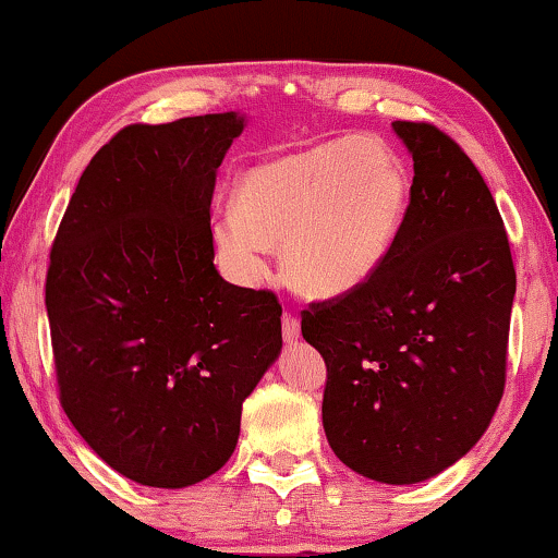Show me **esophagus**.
I'll use <instances>...</instances> for the list:
<instances>
[{"label": "esophagus", "instance_id": "1", "mask_svg": "<svg viewBox=\"0 0 558 558\" xmlns=\"http://www.w3.org/2000/svg\"><path fill=\"white\" fill-rule=\"evenodd\" d=\"M281 335H284V342H296L300 338V319L292 312H284V317H281Z\"/></svg>", "mask_w": 558, "mask_h": 558}]
</instances>
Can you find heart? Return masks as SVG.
<instances>
[{"label": "heart", "instance_id": "1", "mask_svg": "<svg viewBox=\"0 0 558 558\" xmlns=\"http://www.w3.org/2000/svg\"><path fill=\"white\" fill-rule=\"evenodd\" d=\"M409 205V172L376 136L323 142L266 157L241 174L239 213L213 233L246 279L266 271L269 246H284L289 284L330 300L368 281L391 254Z\"/></svg>", "mask_w": 558, "mask_h": 558}]
</instances>
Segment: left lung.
<instances>
[{"mask_svg":"<svg viewBox=\"0 0 558 558\" xmlns=\"http://www.w3.org/2000/svg\"><path fill=\"white\" fill-rule=\"evenodd\" d=\"M414 159L399 239L353 292L312 302L323 426L357 475L422 483L470 452L506 388L515 266L483 174L452 136L393 121Z\"/></svg>","mask_w":558,"mask_h":558,"instance_id":"8db88e82","label":"left lung"}]
</instances>
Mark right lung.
<instances>
[{
	"instance_id": "right-lung-1",
	"label": "right lung",
	"mask_w": 558,
	"mask_h": 558,
	"mask_svg": "<svg viewBox=\"0 0 558 558\" xmlns=\"http://www.w3.org/2000/svg\"><path fill=\"white\" fill-rule=\"evenodd\" d=\"M235 111L124 126L81 174L50 248L45 307L60 407L86 445L149 487L233 454L241 407L281 350L269 289L213 264L216 172Z\"/></svg>"
}]
</instances>
